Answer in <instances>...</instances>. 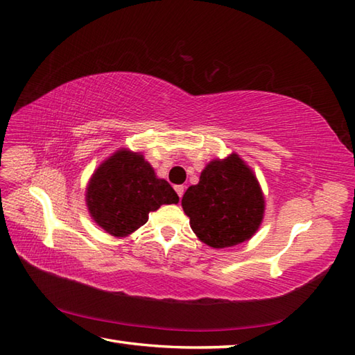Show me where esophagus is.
Returning a JSON list of instances; mask_svg holds the SVG:
<instances>
[{
    "mask_svg": "<svg viewBox=\"0 0 355 355\" xmlns=\"http://www.w3.org/2000/svg\"><path fill=\"white\" fill-rule=\"evenodd\" d=\"M175 192L178 193V197L182 198L183 193H184V186H183V184H177V186H175Z\"/></svg>",
    "mask_w": 355,
    "mask_h": 355,
    "instance_id": "obj_1",
    "label": "esophagus"
}]
</instances>
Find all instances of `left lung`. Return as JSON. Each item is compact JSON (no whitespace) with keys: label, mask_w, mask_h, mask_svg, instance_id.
<instances>
[{"label":"left lung","mask_w":355,"mask_h":355,"mask_svg":"<svg viewBox=\"0 0 355 355\" xmlns=\"http://www.w3.org/2000/svg\"><path fill=\"white\" fill-rule=\"evenodd\" d=\"M191 227L214 248L244 243L258 230L263 216V197L258 180L236 154L210 162L200 183L182 200Z\"/></svg>","instance_id":"1"}]
</instances>
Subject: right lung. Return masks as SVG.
<instances>
[{
  "instance_id": "obj_1",
  "label": "right lung",
  "mask_w": 355,
  "mask_h": 355,
  "mask_svg": "<svg viewBox=\"0 0 355 355\" xmlns=\"http://www.w3.org/2000/svg\"><path fill=\"white\" fill-rule=\"evenodd\" d=\"M178 195L140 154L122 149L102 163L89 180L87 206L93 220L112 236H126L162 205H177Z\"/></svg>"
}]
</instances>
